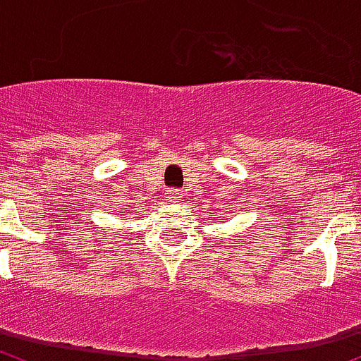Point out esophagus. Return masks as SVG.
<instances>
[{
  "instance_id": "1",
  "label": "esophagus",
  "mask_w": 361,
  "mask_h": 361,
  "mask_svg": "<svg viewBox=\"0 0 361 361\" xmlns=\"http://www.w3.org/2000/svg\"><path fill=\"white\" fill-rule=\"evenodd\" d=\"M183 197H185V192L181 191V189H170V191H166V200H170V202H180Z\"/></svg>"
}]
</instances>
